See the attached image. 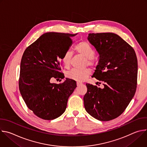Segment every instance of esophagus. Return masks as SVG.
I'll return each instance as SVG.
<instances>
[{
	"mask_svg": "<svg viewBox=\"0 0 147 147\" xmlns=\"http://www.w3.org/2000/svg\"><path fill=\"white\" fill-rule=\"evenodd\" d=\"M81 84V83H80V82H77V87L80 86Z\"/></svg>",
	"mask_w": 147,
	"mask_h": 147,
	"instance_id": "esophagus-1",
	"label": "esophagus"
}]
</instances>
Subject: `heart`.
Listing matches in <instances>:
<instances>
[{"mask_svg":"<svg viewBox=\"0 0 147 147\" xmlns=\"http://www.w3.org/2000/svg\"><path fill=\"white\" fill-rule=\"evenodd\" d=\"M75 50L77 53L86 59V65L94 67L95 62L94 57L95 54V50L86 41H80L76 45ZM72 53L70 51H66L61 58L63 65L66 69H69L70 66ZM91 70L86 69L82 70L73 69L66 73V77L71 80L82 82L85 81L91 74Z\"/></svg>","mask_w":147,"mask_h":147,"instance_id":"obj_1","label":"heart"}]
</instances>
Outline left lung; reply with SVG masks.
<instances>
[{"label": "left lung", "instance_id": "1", "mask_svg": "<svg viewBox=\"0 0 147 147\" xmlns=\"http://www.w3.org/2000/svg\"><path fill=\"white\" fill-rule=\"evenodd\" d=\"M88 40L99 55L92 76L103 82V88L87 84L84 96L86 111L100 121L119 116L133 99L137 88L138 63L134 49L112 32L89 34Z\"/></svg>", "mask_w": 147, "mask_h": 147}]
</instances>
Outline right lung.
I'll return each instance as SVG.
<instances>
[{"mask_svg": "<svg viewBox=\"0 0 147 147\" xmlns=\"http://www.w3.org/2000/svg\"><path fill=\"white\" fill-rule=\"evenodd\" d=\"M76 34L47 32L25 50L21 60L19 90L27 107L44 120H53L63 113L69 96L77 87L71 79L59 84L51 78H65L60 60Z\"/></svg>", "mask_w": 147, "mask_h": 147, "instance_id": "add662e5", "label": "right lung"}]
</instances>
